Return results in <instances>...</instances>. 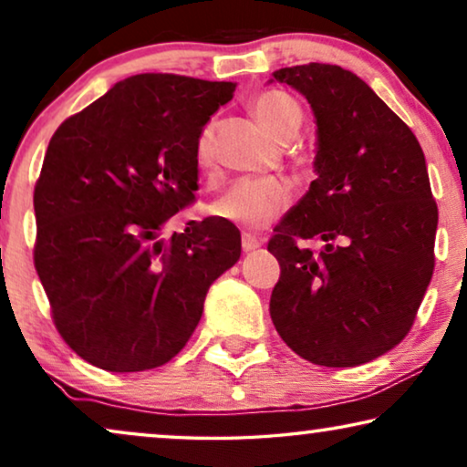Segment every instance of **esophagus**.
<instances>
[{
	"mask_svg": "<svg viewBox=\"0 0 467 467\" xmlns=\"http://www.w3.org/2000/svg\"><path fill=\"white\" fill-rule=\"evenodd\" d=\"M259 246H261V240H257L251 234H242V251L251 253V251H257Z\"/></svg>",
	"mask_w": 467,
	"mask_h": 467,
	"instance_id": "esophagus-1",
	"label": "esophagus"
}]
</instances>
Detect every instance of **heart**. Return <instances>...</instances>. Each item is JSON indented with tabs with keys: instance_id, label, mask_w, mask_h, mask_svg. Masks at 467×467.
Listing matches in <instances>:
<instances>
[{
	"instance_id": "1",
	"label": "heart",
	"mask_w": 467,
	"mask_h": 467,
	"mask_svg": "<svg viewBox=\"0 0 467 467\" xmlns=\"http://www.w3.org/2000/svg\"><path fill=\"white\" fill-rule=\"evenodd\" d=\"M254 119L276 142L289 144L302 130V108L291 95L283 91H264L251 101ZM195 161L200 168L213 163V125L200 131L195 142ZM289 184L278 178H242L235 181L225 193L216 197L210 214L219 221L246 229H264L289 206Z\"/></svg>"
}]
</instances>
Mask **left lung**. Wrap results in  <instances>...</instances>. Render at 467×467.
<instances>
[{"label": "left lung", "instance_id": "obj_1", "mask_svg": "<svg viewBox=\"0 0 467 467\" xmlns=\"http://www.w3.org/2000/svg\"><path fill=\"white\" fill-rule=\"evenodd\" d=\"M272 76L308 99L317 123V178L267 244L280 264L272 323L306 361L361 366L404 340L431 280L438 206L423 149L348 69L308 63ZM297 237L324 251L299 249Z\"/></svg>", "mask_w": 467, "mask_h": 467}]
</instances>
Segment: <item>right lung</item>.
Listing matches in <instances>:
<instances>
[{"instance_id": "1", "label": "right lung", "mask_w": 467, "mask_h": 467, "mask_svg": "<svg viewBox=\"0 0 467 467\" xmlns=\"http://www.w3.org/2000/svg\"><path fill=\"white\" fill-rule=\"evenodd\" d=\"M234 88L138 74L50 138L34 193V261L57 329L91 366L168 363L200 323L210 285L240 259V232L213 216L161 238L193 202L197 136Z\"/></svg>"}]
</instances>
